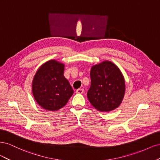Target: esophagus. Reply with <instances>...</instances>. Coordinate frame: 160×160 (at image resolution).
Returning <instances> with one entry per match:
<instances>
[{
  "instance_id": "esophagus-1",
  "label": "esophagus",
  "mask_w": 160,
  "mask_h": 160,
  "mask_svg": "<svg viewBox=\"0 0 160 160\" xmlns=\"http://www.w3.org/2000/svg\"><path fill=\"white\" fill-rule=\"evenodd\" d=\"M76 93H79V94H81L83 93V89H78L76 91Z\"/></svg>"
}]
</instances>
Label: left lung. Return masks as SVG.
Masks as SVG:
<instances>
[{"instance_id":"1","label":"left lung","mask_w":160,"mask_h":160,"mask_svg":"<svg viewBox=\"0 0 160 160\" xmlns=\"http://www.w3.org/2000/svg\"><path fill=\"white\" fill-rule=\"evenodd\" d=\"M90 77L88 98L91 104L102 112L118 108L125 89L124 77L118 67L112 62L103 61L91 67Z\"/></svg>"}]
</instances>
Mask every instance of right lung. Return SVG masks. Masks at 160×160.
Wrapping results in <instances>:
<instances>
[{"label": "right lung", "instance_id": "obj_1", "mask_svg": "<svg viewBox=\"0 0 160 160\" xmlns=\"http://www.w3.org/2000/svg\"><path fill=\"white\" fill-rule=\"evenodd\" d=\"M65 65L55 60L42 65L34 77L32 91L34 98L43 109L59 110L67 104L73 93L63 75Z\"/></svg>", "mask_w": 160, "mask_h": 160}]
</instances>
